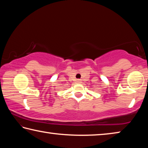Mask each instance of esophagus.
Segmentation results:
<instances>
[{
    "label": "esophagus",
    "instance_id": "obj_1",
    "mask_svg": "<svg viewBox=\"0 0 148 148\" xmlns=\"http://www.w3.org/2000/svg\"><path fill=\"white\" fill-rule=\"evenodd\" d=\"M77 83H78V84L81 83V79H77Z\"/></svg>",
    "mask_w": 148,
    "mask_h": 148
}]
</instances>
